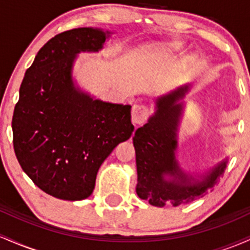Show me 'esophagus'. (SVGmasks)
<instances>
[{"label":"esophagus","mask_w":250,"mask_h":250,"mask_svg":"<svg viewBox=\"0 0 250 250\" xmlns=\"http://www.w3.org/2000/svg\"><path fill=\"white\" fill-rule=\"evenodd\" d=\"M150 115V109L145 104H134L131 108V121L135 125H142Z\"/></svg>","instance_id":"esophagus-1"}]
</instances>
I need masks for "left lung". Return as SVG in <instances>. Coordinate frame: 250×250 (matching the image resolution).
Instances as JSON below:
<instances>
[{"label":"left lung","instance_id":"8db88e82","mask_svg":"<svg viewBox=\"0 0 250 250\" xmlns=\"http://www.w3.org/2000/svg\"><path fill=\"white\" fill-rule=\"evenodd\" d=\"M187 90L188 85H185L157 100L155 115L134 135L136 193L140 199L147 200L156 207H163L167 202L176 207L195 200L208 188H213L226 169V161L221 162L200 176L203 179L199 181L183 173L177 165L175 159L176 130L182 107L176 102L185 96ZM165 174H170L173 180L166 181L163 177Z\"/></svg>","mask_w":250,"mask_h":250}]
</instances>
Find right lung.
<instances>
[{
  "instance_id": "right-lung-1",
  "label": "right lung",
  "mask_w": 250,
  "mask_h": 250,
  "mask_svg": "<svg viewBox=\"0 0 250 250\" xmlns=\"http://www.w3.org/2000/svg\"><path fill=\"white\" fill-rule=\"evenodd\" d=\"M93 28L57 34L25 71L14 109L13 143L20 166L44 193L87 199L102 162L131 136L129 104L94 100L75 88L80 51H99L108 35Z\"/></svg>"
}]
</instances>
